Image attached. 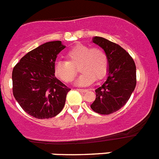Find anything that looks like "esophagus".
<instances>
[{"mask_svg": "<svg viewBox=\"0 0 159 159\" xmlns=\"http://www.w3.org/2000/svg\"><path fill=\"white\" fill-rule=\"evenodd\" d=\"M80 92H87L88 91V89H77Z\"/></svg>", "mask_w": 159, "mask_h": 159, "instance_id": "obj_1", "label": "esophagus"}]
</instances>
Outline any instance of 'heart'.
Segmentation results:
<instances>
[{"label":"heart","instance_id":"obj_1","mask_svg":"<svg viewBox=\"0 0 159 159\" xmlns=\"http://www.w3.org/2000/svg\"><path fill=\"white\" fill-rule=\"evenodd\" d=\"M66 58L67 61H57L54 65L55 75L65 83L74 80L78 67L82 72L75 81L78 86H88L95 80H101L107 71V56L100 48L77 44L67 52Z\"/></svg>","mask_w":159,"mask_h":159}]
</instances>
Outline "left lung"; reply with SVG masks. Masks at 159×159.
Instances as JSON below:
<instances>
[{
  "label": "left lung",
  "mask_w": 159,
  "mask_h": 159,
  "mask_svg": "<svg viewBox=\"0 0 159 159\" xmlns=\"http://www.w3.org/2000/svg\"><path fill=\"white\" fill-rule=\"evenodd\" d=\"M92 42L104 50L108 58L107 78L95 89L96 98L91 108L96 113L109 115L123 107L136 86L134 60L121 46L103 37L95 36Z\"/></svg>",
  "instance_id": "8db88e82"
}]
</instances>
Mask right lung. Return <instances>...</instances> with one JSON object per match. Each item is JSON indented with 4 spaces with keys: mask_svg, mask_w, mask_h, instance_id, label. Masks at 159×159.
I'll return each instance as SVG.
<instances>
[{
    "mask_svg": "<svg viewBox=\"0 0 159 159\" xmlns=\"http://www.w3.org/2000/svg\"><path fill=\"white\" fill-rule=\"evenodd\" d=\"M64 48L60 40L43 43L22 57L12 70L14 97L32 117H55L64 108L71 89L55 76L54 65Z\"/></svg>",
    "mask_w": 159,
    "mask_h": 159,
    "instance_id": "right-lung-1",
    "label": "right lung"
}]
</instances>
